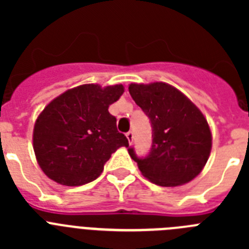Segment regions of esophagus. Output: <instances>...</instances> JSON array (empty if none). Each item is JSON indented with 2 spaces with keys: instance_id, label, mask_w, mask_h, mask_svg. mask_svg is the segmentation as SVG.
I'll use <instances>...</instances> for the list:
<instances>
[{
  "instance_id": "34e87169",
  "label": "esophagus",
  "mask_w": 249,
  "mask_h": 249,
  "mask_svg": "<svg viewBox=\"0 0 249 249\" xmlns=\"http://www.w3.org/2000/svg\"><path fill=\"white\" fill-rule=\"evenodd\" d=\"M126 137H127V140H128L129 143H131L132 140H133V132H132V131L127 132V133H126Z\"/></svg>"
}]
</instances>
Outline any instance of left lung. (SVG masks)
Here are the masks:
<instances>
[{
	"instance_id": "left-lung-1",
	"label": "left lung",
	"mask_w": 249,
	"mask_h": 249,
	"mask_svg": "<svg viewBox=\"0 0 249 249\" xmlns=\"http://www.w3.org/2000/svg\"><path fill=\"white\" fill-rule=\"evenodd\" d=\"M129 93L149 118L148 155L128 153L142 175L158 186H181L198 176L210 157L212 136L207 120L182 92L163 82L132 83Z\"/></svg>"
}]
</instances>
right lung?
<instances>
[{
  "label": "right lung",
  "instance_id": "obj_1",
  "mask_svg": "<svg viewBox=\"0 0 249 249\" xmlns=\"http://www.w3.org/2000/svg\"><path fill=\"white\" fill-rule=\"evenodd\" d=\"M122 93V85H83L46 106L35 124L34 149L47 177L63 186L89 183L102 173L113 152L128 147L108 112Z\"/></svg>",
  "mask_w": 249,
  "mask_h": 249
}]
</instances>
